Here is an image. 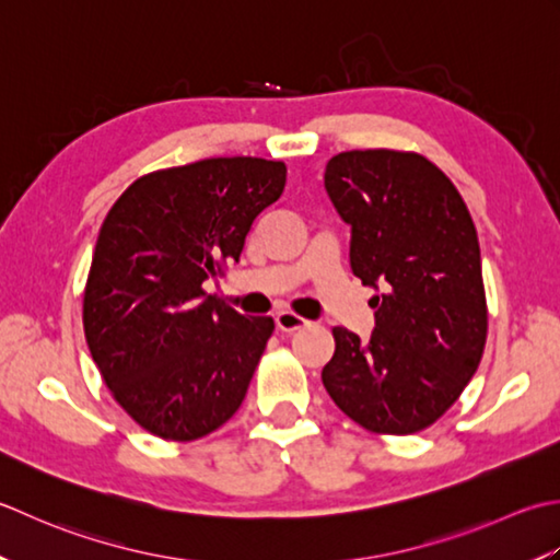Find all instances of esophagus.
Instances as JSON below:
<instances>
[{"label":"esophagus","instance_id":"1","mask_svg":"<svg viewBox=\"0 0 560 560\" xmlns=\"http://www.w3.org/2000/svg\"><path fill=\"white\" fill-rule=\"evenodd\" d=\"M306 324H310V322H306V318L296 316L292 312H278L276 314V326H278V330H282V334H292V330H300Z\"/></svg>","mask_w":560,"mask_h":560}]
</instances>
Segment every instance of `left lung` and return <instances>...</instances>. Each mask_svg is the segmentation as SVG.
Here are the masks:
<instances>
[{"instance_id": "1", "label": "left lung", "mask_w": 560, "mask_h": 560, "mask_svg": "<svg viewBox=\"0 0 560 560\" xmlns=\"http://www.w3.org/2000/svg\"><path fill=\"white\" fill-rule=\"evenodd\" d=\"M324 186L350 224V268L374 288V330L336 326L322 372L348 418L410 435L444 416L469 384L488 334L481 248L469 210L416 152L352 150L326 164Z\"/></svg>"}]
</instances>
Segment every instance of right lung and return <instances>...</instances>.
I'll return each instance as SVG.
<instances>
[{
    "label": "right lung",
    "mask_w": 560,
    "mask_h": 560,
    "mask_svg": "<svg viewBox=\"0 0 560 560\" xmlns=\"http://www.w3.org/2000/svg\"><path fill=\"white\" fill-rule=\"evenodd\" d=\"M288 168L217 156L137 178L106 214L84 290V334L113 398L156 438L190 442L224 425L272 334L202 282L238 264Z\"/></svg>",
    "instance_id": "obj_1"
}]
</instances>
